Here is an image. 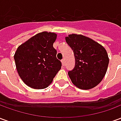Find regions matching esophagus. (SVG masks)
I'll list each match as a JSON object with an SVG mask.
<instances>
[{"label": "esophagus", "mask_w": 121, "mask_h": 121, "mask_svg": "<svg viewBox=\"0 0 121 121\" xmlns=\"http://www.w3.org/2000/svg\"><path fill=\"white\" fill-rule=\"evenodd\" d=\"M61 63H62V65H63V66L65 65V60L64 59H63V60H61Z\"/></svg>", "instance_id": "esophagus-1"}]
</instances>
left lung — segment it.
I'll use <instances>...</instances> for the list:
<instances>
[{
    "label": "left lung",
    "instance_id": "8db88e82",
    "mask_svg": "<svg viewBox=\"0 0 121 121\" xmlns=\"http://www.w3.org/2000/svg\"><path fill=\"white\" fill-rule=\"evenodd\" d=\"M65 40L75 58L74 67L68 72L73 84L81 89L96 86L105 76L109 63L106 49L82 35L70 34Z\"/></svg>",
    "mask_w": 121,
    "mask_h": 121
}]
</instances>
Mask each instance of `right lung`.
I'll list each match as a JSON object with an SVG mask.
<instances>
[{"instance_id":"obj_1","label":"right lung","mask_w":121,"mask_h":121,"mask_svg":"<svg viewBox=\"0 0 121 121\" xmlns=\"http://www.w3.org/2000/svg\"><path fill=\"white\" fill-rule=\"evenodd\" d=\"M56 37L55 33L41 32L17 48L14 55L15 65L21 78L28 86L45 89L60 70L61 63L53 47Z\"/></svg>"}]
</instances>
